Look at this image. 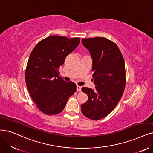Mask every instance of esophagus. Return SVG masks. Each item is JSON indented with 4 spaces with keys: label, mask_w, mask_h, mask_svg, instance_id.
Masks as SVG:
<instances>
[{
    "label": "esophagus",
    "mask_w": 153,
    "mask_h": 153,
    "mask_svg": "<svg viewBox=\"0 0 153 153\" xmlns=\"http://www.w3.org/2000/svg\"><path fill=\"white\" fill-rule=\"evenodd\" d=\"M82 87L80 86H77V91H81Z\"/></svg>",
    "instance_id": "obj_1"
}]
</instances>
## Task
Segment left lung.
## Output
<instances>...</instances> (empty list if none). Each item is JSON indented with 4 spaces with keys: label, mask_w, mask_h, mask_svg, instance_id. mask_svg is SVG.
Returning <instances> with one entry per match:
<instances>
[{
    "label": "left lung",
    "mask_w": 153,
    "mask_h": 153,
    "mask_svg": "<svg viewBox=\"0 0 153 153\" xmlns=\"http://www.w3.org/2000/svg\"><path fill=\"white\" fill-rule=\"evenodd\" d=\"M93 60L95 89L83 87L88 100L81 105L83 115L98 120L108 115L121 99L126 87V68L117 45L104 37L82 38Z\"/></svg>",
    "instance_id": "left-lung-1"
}]
</instances>
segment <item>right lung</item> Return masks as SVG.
Returning a JSON list of instances; mask_svg holds the SVG:
<instances>
[{"label": "right lung", "instance_id": "1", "mask_svg": "<svg viewBox=\"0 0 153 153\" xmlns=\"http://www.w3.org/2000/svg\"><path fill=\"white\" fill-rule=\"evenodd\" d=\"M79 43V38L51 36L38 42L32 50L25 72L26 84L37 108L43 114H59L76 91V84L64 81L59 76V69Z\"/></svg>", "mask_w": 153, "mask_h": 153}]
</instances>
